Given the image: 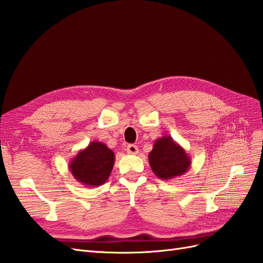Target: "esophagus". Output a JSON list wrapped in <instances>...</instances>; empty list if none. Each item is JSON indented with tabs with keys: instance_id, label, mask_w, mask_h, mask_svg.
Masks as SVG:
<instances>
[{
	"instance_id": "obj_1",
	"label": "esophagus",
	"mask_w": 263,
	"mask_h": 263,
	"mask_svg": "<svg viewBox=\"0 0 263 263\" xmlns=\"http://www.w3.org/2000/svg\"><path fill=\"white\" fill-rule=\"evenodd\" d=\"M138 151H139V150H138L137 146H135V145L127 146V153H128L129 155H137Z\"/></svg>"
}]
</instances>
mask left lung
I'll use <instances>...</instances> for the list:
<instances>
[{
  "label": "left lung",
  "mask_w": 263,
  "mask_h": 263,
  "mask_svg": "<svg viewBox=\"0 0 263 263\" xmlns=\"http://www.w3.org/2000/svg\"><path fill=\"white\" fill-rule=\"evenodd\" d=\"M148 160L156 177L164 181L183 176L191 166V157L171 136H162L155 141Z\"/></svg>",
  "instance_id": "obj_1"
}]
</instances>
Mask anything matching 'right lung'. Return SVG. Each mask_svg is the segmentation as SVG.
Segmentation results:
<instances>
[{
    "mask_svg": "<svg viewBox=\"0 0 263 263\" xmlns=\"http://www.w3.org/2000/svg\"><path fill=\"white\" fill-rule=\"evenodd\" d=\"M114 162L113 150L101 141L93 140L71 158L69 170L73 178L84 186L97 187L107 181Z\"/></svg>",
    "mask_w": 263,
    "mask_h": 263,
    "instance_id": "obj_1",
    "label": "right lung"
}]
</instances>
